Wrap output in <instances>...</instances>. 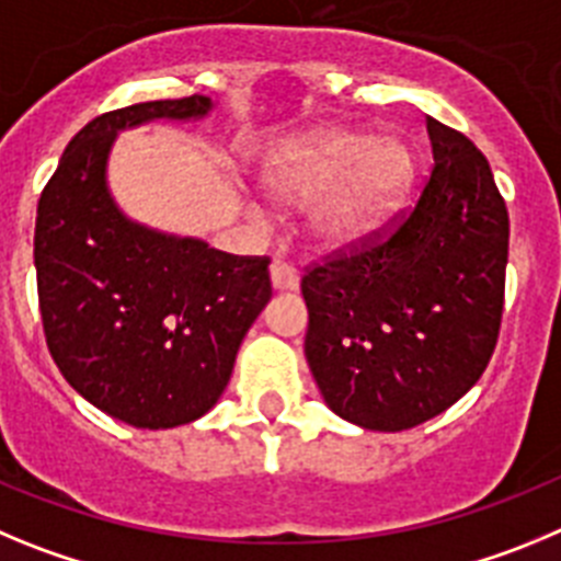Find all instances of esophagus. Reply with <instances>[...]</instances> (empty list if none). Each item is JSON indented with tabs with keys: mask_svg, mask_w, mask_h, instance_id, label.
<instances>
[{
	"mask_svg": "<svg viewBox=\"0 0 561 561\" xmlns=\"http://www.w3.org/2000/svg\"><path fill=\"white\" fill-rule=\"evenodd\" d=\"M271 285L279 293L296 290V287H299V274H296L290 265H285V262H274V265H271Z\"/></svg>",
	"mask_w": 561,
	"mask_h": 561,
	"instance_id": "obj_1",
	"label": "esophagus"
}]
</instances>
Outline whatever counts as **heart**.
<instances>
[{
	"label": "heart",
	"instance_id": "1",
	"mask_svg": "<svg viewBox=\"0 0 561 561\" xmlns=\"http://www.w3.org/2000/svg\"><path fill=\"white\" fill-rule=\"evenodd\" d=\"M416 181V153L397 134L332 128L287 145L260 170L274 204L307 211L318 251H352L380 234Z\"/></svg>",
	"mask_w": 561,
	"mask_h": 561
}]
</instances>
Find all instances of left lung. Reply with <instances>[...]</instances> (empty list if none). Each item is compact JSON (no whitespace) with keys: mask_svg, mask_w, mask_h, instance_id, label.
Returning a JSON list of instances; mask_svg holds the SVG:
<instances>
[{"mask_svg":"<svg viewBox=\"0 0 561 561\" xmlns=\"http://www.w3.org/2000/svg\"><path fill=\"white\" fill-rule=\"evenodd\" d=\"M433 173L391 237L301 279L305 357L327 408L400 433L456 405L497 343L508 211L489 161L427 117Z\"/></svg>","mask_w":561,"mask_h":561,"instance_id":"left-lung-1","label":"left lung"}]
</instances>
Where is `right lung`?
I'll return each mask as SVG.
<instances>
[{
  "instance_id": "right-lung-1",
  "label": "right lung",
  "mask_w": 561,
  "mask_h": 561,
  "mask_svg": "<svg viewBox=\"0 0 561 561\" xmlns=\"http://www.w3.org/2000/svg\"><path fill=\"white\" fill-rule=\"evenodd\" d=\"M211 108L193 94L108 111L78 130L38 201L33 256L49 355L85 402L130 427L164 431L211 411L271 301L265 256L145 226L111 195L119 130L195 123Z\"/></svg>"
}]
</instances>
